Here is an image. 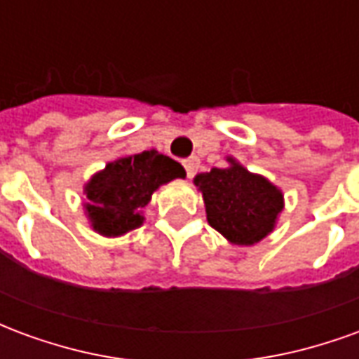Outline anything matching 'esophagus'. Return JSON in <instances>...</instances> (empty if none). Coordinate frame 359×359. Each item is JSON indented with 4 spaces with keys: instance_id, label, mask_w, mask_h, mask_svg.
<instances>
[{
    "instance_id": "obj_1",
    "label": "esophagus",
    "mask_w": 359,
    "mask_h": 359,
    "mask_svg": "<svg viewBox=\"0 0 359 359\" xmlns=\"http://www.w3.org/2000/svg\"><path fill=\"white\" fill-rule=\"evenodd\" d=\"M182 165H184V169H187L188 179H194V175L198 172V169H200V159H198L196 156H192V157H188V159H184Z\"/></svg>"
}]
</instances>
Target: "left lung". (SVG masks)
<instances>
[{
  "instance_id": "1",
  "label": "left lung",
  "mask_w": 359,
  "mask_h": 359,
  "mask_svg": "<svg viewBox=\"0 0 359 359\" xmlns=\"http://www.w3.org/2000/svg\"><path fill=\"white\" fill-rule=\"evenodd\" d=\"M226 163L229 167L200 172L194 179L202 192L205 217L231 244L254 246L275 231L285 210V194L233 156L226 157Z\"/></svg>"
}]
</instances>
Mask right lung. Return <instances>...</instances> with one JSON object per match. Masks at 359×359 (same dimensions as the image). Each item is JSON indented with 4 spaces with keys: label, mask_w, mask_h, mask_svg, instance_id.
Segmentation results:
<instances>
[{
    "label": "right lung",
    "mask_w": 359,
    "mask_h": 359,
    "mask_svg": "<svg viewBox=\"0 0 359 359\" xmlns=\"http://www.w3.org/2000/svg\"><path fill=\"white\" fill-rule=\"evenodd\" d=\"M184 177V167L157 149L121 156L84 184V215L97 234L123 236L144 225V210L159 187Z\"/></svg>",
    "instance_id": "right-lung-1"
}]
</instances>
